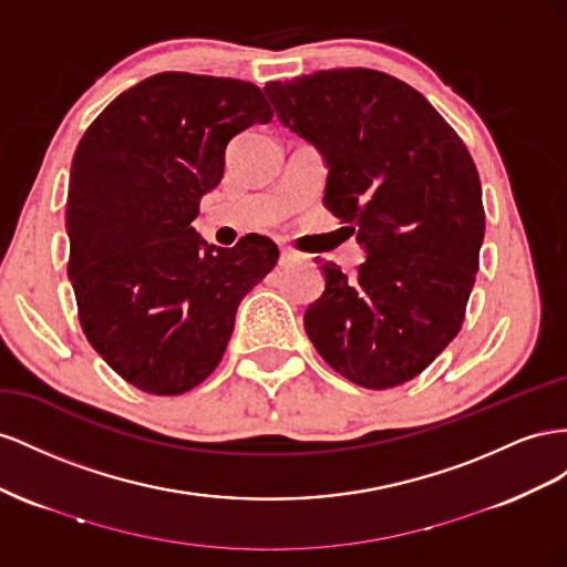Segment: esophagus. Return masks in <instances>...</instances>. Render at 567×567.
<instances>
[{"label":"esophagus","mask_w":567,"mask_h":567,"mask_svg":"<svg viewBox=\"0 0 567 567\" xmlns=\"http://www.w3.org/2000/svg\"><path fill=\"white\" fill-rule=\"evenodd\" d=\"M297 258H299V254H297V251H292V249H282V251H280V266L292 264V261H297Z\"/></svg>","instance_id":"34e87169"}]
</instances>
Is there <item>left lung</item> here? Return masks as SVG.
Wrapping results in <instances>:
<instances>
[{"mask_svg":"<svg viewBox=\"0 0 567 567\" xmlns=\"http://www.w3.org/2000/svg\"><path fill=\"white\" fill-rule=\"evenodd\" d=\"M278 118L328 161L322 204L365 261H332L303 313L326 363L365 390L415 375L461 332L484 239L482 185L458 133L423 94L373 69L268 83Z\"/></svg>","mask_w":567,"mask_h":567,"instance_id":"8db88e82","label":"left lung"}]
</instances>
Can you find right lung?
I'll list each match as a JSON object with an SVG mask.
<instances>
[{
    "mask_svg": "<svg viewBox=\"0 0 567 567\" xmlns=\"http://www.w3.org/2000/svg\"><path fill=\"white\" fill-rule=\"evenodd\" d=\"M270 118L254 83L166 71L118 94L78 142L66 199L78 320L142 392L185 394L212 375L239 301L278 264L270 237L223 249L192 228L228 142Z\"/></svg>",
    "mask_w": 567,
    "mask_h": 567,
    "instance_id": "right-lung-1",
    "label": "right lung"
}]
</instances>
